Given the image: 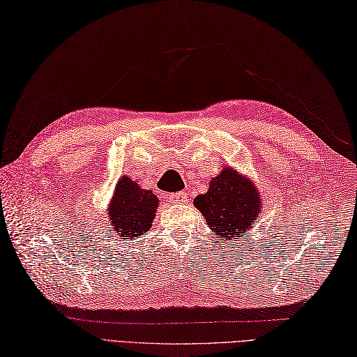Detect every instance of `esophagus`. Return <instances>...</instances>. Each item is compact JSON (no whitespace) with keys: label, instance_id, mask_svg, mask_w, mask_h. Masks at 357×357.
I'll return each mask as SVG.
<instances>
[{"label":"esophagus","instance_id":"esophagus-1","mask_svg":"<svg viewBox=\"0 0 357 357\" xmlns=\"http://www.w3.org/2000/svg\"><path fill=\"white\" fill-rule=\"evenodd\" d=\"M169 202L176 204H183L188 202V194L186 192H176L169 195Z\"/></svg>","mask_w":357,"mask_h":357}]
</instances>
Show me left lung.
<instances>
[{
    "mask_svg": "<svg viewBox=\"0 0 357 357\" xmlns=\"http://www.w3.org/2000/svg\"><path fill=\"white\" fill-rule=\"evenodd\" d=\"M262 198L253 181L236 169L224 168L208 183L206 194L194 198L208 227L218 238L238 239L241 234L250 236L260 215Z\"/></svg>",
    "mask_w": 357,
    "mask_h": 357,
    "instance_id": "1",
    "label": "left lung"
}]
</instances>
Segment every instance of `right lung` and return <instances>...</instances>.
Listing matches in <instances>:
<instances>
[{"label":"right lung","instance_id":"1","mask_svg":"<svg viewBox=\"0 0 357 357\" xmlns=\"http://www.w3.org/2000/svg\"><path fill=\"white\" fill-rule=\"evenodd\" d=\"M158 207L159 199L150 189H142L123 176L113 190L107 215L113 230L123 239L132 241L151 229Z\"/></svg>","mask_w":357,"mask_h":357}]
</instances>
